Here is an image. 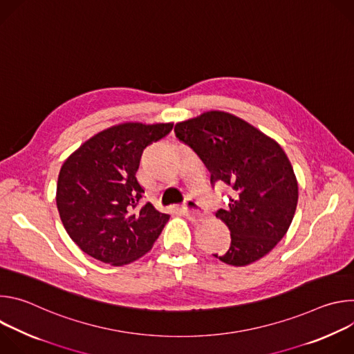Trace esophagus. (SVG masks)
<instances>
[{
    "label": "esophagus",
    "mask_w": 354,
    "mask_h": 354,
    "mask_svg": "<svg viewBox=\"0 0 354 354\" xmlns=\"http://www.w3.org/2000/svg\"><path fill=\"white\" fill-rule=\"evenodd\" d=\"M180 210H182V213H183L189 220H192V221H194V223L201 221V220H203V217H205V213L198 209L197 203H196V201H194L193 198H187V200L185 201V205L182 206Z\"/></svg>",
    "instance_id": "34e87169"
}]
</instances>
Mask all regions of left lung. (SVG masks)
<instances>
[{
    "label": "left lung",
    "mask_w": 354,
    "mask_h": 354,
    "mask_svg": "<svg viewBox=\"0 0 354 354\" xmlns=\"http://www.w3.org/2000/svg\"><path fill=\"white\" fill-rule=\"evenodd\" d=\"M210 171L212 185L231 189L227 209L216 217L231 231L221 262L246 266L268 255L286 235L298 201V185L283 148L245 120L212 111L175 126Z\"/></svg>",
    "instance_id": "left-lung-1"
}]
</instances>
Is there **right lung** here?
Returning a JSON list of instances; mask_svg holds the SVG:
<instances>
[{"label":"right lung","mask_w":354,"mask_h":354,"mask_svg":"<svg viewBox=\"0 0 354 354\" xmlns=\"http://www.w3.org/2000/svg\"><path fill=\"white\" fill-rule=\"evenodd\" d=\"M172 123H123L85 141L63 164L57 209L70 238L86 255L129 265L153 248L168 214L137 207L144 189L136 178L142 151L171 133Z\"/></svg>","instance_id":"right-lung-1"}]
</instances>
